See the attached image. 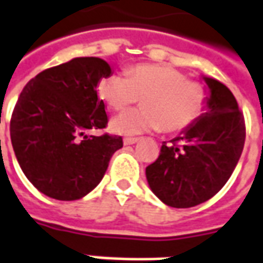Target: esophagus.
<instances>
[{
  "label": "esophagus",
  "mask_w": 263,
  "mask_h": 263,
  "mask_svg": "<svg viewBox=\"0 0 263 263\" xmlns=\"http://www.w3.org/2000/svg\"><path fill=\"white\" fill-rule=\"evenodd\" d=\"M139 142V138H124V145H134Z\"/></svg>",
  "instance_id": "34e87169"
}]
</instances>
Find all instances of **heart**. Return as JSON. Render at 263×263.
Returning a JSON list of instances; mask_svg holds the SVG:
<instances>
[{"label": "heart", "instance_id": "1", "mask_svg": "<svg viewBox=\"0 0 263 263\" xmlns=\"http://www.w3.org/2000/svg\"><path fill=\"white\" fill-rule=\"evenodd\" d=\"M97 93L116 111L142 99L143 107L121 112L111 121L112 132L129 137L185 129L201 116L208 97L203 83L188 79L180 69L153 64L129 67L126 77L111 73L102 78Z\"/></svg>", "mask_w": 263, "mask_h": 263}]
</instances>
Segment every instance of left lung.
<instances>
[{
  "mask_svg": "<svg viewBox=\"0 0 263 263\" xmlns=\"http://www.w3.org/2000/svg\"><path fill=\"white\" fill-rule=\"evenodd\" d=\"M205 82L211 89L208 112L164 142L146 167L152 191L173 208H192L215 196L233 174L246 142V120L230 89L212 78Z\"/></svg>",
  "mask_w": 263,
  "mask_h": 263,
  "instance_id": "1",
  "label": "left lung"
}]
</instances>
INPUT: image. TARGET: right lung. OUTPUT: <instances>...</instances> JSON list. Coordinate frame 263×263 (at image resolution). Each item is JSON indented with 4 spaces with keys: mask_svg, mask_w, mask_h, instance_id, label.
Returning a JSON list of instances; mask_svg holds the SVG:
<instances>
[{
    "mask_svg": "<svg viewBox=\"0 0 263 263\" xmlns=\"http://www.w3.org/2000/svg\"><path fill=\"white\" fill-rule=\"evenodd\" d=\"M111 75L104 60L79 57L44 69L21 92L11 117V141L28 180L44 195L75 201L102 181L122 138L90 129L107 126L97 83Z\"/></svg>",
    "mask_w": 263,
    "mask_h": 263,
    "instance_id": "right-lung-1",
    "label": "right lung"
}]
</instances>
